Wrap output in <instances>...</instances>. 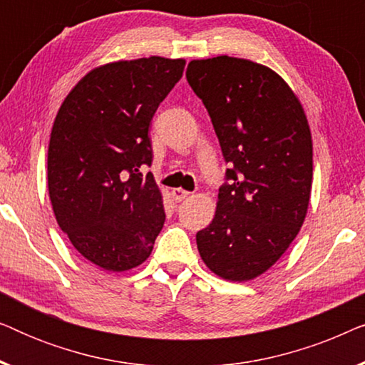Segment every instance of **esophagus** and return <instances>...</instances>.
<instances>
[{
    "label": "esophagus",
    "instance_id": "obj_1",
    "mask_svg": "<svg viewBox=\"0 0 365 365\" xmlns=\"http://www.w3.org/2000/svg\"><path fill=\"white\" fill-rule=\"evenodd\" d=\"M171 194H173V199L174 201H184V199L186 197H189V191H184V189H181V187H174L173 191H171Z\"/></svg>",
    "mask_w": 365,
    "mask_h": 365
}]
</instances>
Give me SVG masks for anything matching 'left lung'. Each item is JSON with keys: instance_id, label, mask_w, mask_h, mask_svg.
<instances>
[{"instance_id": "8db88e82", "label": "left lung", "mask_w": 365, "mask_h": 365, "mask_svg": "<svg viewBox=\"0 0 365 365\" xmlns=\"http://www.w3.org/2000/svg\"><path fill=\"white\" fill-rule=\"evenodd\" d=\"M186 78L202 99L226 163L211 224L196 234L216 276L244 282L272 267L306 219L312 138L296 93L251 59H192Z\"/></svg>"}]
</instances>
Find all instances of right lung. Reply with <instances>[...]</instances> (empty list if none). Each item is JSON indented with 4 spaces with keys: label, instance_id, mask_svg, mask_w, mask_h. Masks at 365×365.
<instances>
[{
    "label": "right lung",
    "instance_id": "obj_1",
    "mask_svg": "<svg viewBox=\"0 0 365 365\" xmlns=\"http://www.w3.org/2000/svg\"><path fill=\"white\" fill-rule=\"evenodd\" d=\"M184 59L114 61L89 71L59 108L48 148V191L74 249L111 272L149 257L164 219L151 173L149 124L182 76Z\"/></svg>",
    "mask_w": 365,
    "mask_h": 365
}]
</instances>
